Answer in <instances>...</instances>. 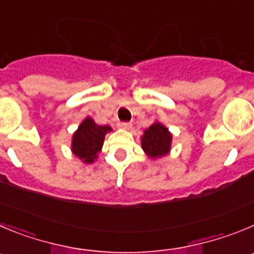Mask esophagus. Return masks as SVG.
<instances>
[{"instance_id": "1", "label": "esophagus", "mask_w": 254, "mask_h": 254, "mask_svg": "<svg viewBox=\"0 0 254 254\" xmlns=\"http://www.w3.org/2000/svg\"><path fill=\"white\" fill-rule=\"evenodd\" d=\"M118 127L123 129H129L132 127V125L129 122H120L118 123Z\"/></svg>"}]
</instances>
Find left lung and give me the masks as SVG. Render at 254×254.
I'll return each mask as SVG.
<instances>
[{"mask_svg":"<svg viewBox=\"0 0 254 254\" xmlns=\"http://www.w3.org/2000/svg\"><path fill=\"white\" fill-rule=\"evenodd\" d=\"M171 145V134L161 123H153L145 131L142 137L143 151L152 159H157L166 155Z\"/></svg>","mask_w":254,"mask_h":254,"instance_id":"left-lung-1","label":"left lung"}]
</instances>
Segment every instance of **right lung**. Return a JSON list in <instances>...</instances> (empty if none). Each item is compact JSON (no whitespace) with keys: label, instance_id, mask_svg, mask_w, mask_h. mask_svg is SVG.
Listing matches in <instances>:
<instances>
[{"label":"right lung","instance_id":"1","mask_svg":"<svg viewBox=\"0 0 254 254\" xmlns=\"http://www.w3.org/2000/svg\"><path fill=\"white\" fill-rule=\"evenodd\" d=\"M111 131L109 126H98L90 118L83 121L73 136L71 150L85 164H92L103 146L104 136Z\"/></svg>","mask_w":254,"mask_h":254}]
</instances>
